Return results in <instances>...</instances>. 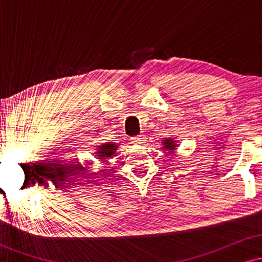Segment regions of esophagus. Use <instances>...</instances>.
Wrapping results in <instances>:
<instances>
[{"label": "esophagus", "instance_id": "esophagus-1", "mask_svg": "<svg viewBox=\"0 0 262 262\" xmlns=\"http://www.w3.org/2000/svg\"><path fill=\"white\" fill-rule=\"evenodd\" d=\"M132 141H133L134 144H143L144 141H145V137H144L143 134H140V135H137V137L132 138Z\"/></svg>", "mask_w": 262, "mask_h": 262}]
</instances>
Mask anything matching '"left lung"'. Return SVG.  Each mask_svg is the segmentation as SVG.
Here are the masks:
<instances>
[{"mask_svg":"<svg viewBox=\"0 0 262 262\" xmlns=\"http://www.w3.org/2000/svg\"><path fill=\"white\" fill-rule=\"evenodd\" d=\"M164 144H165V146H164L165 149H170V150H173V149L176 148V144H173L172 139H165Z\"/></svg>","mask_w":262,"mask_h":262,"instance_id":"1","label":"left lung"}]
</instances>
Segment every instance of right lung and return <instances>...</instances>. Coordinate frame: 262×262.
<instances>
[{"instance_id":"1","label":"right lung","mask_w":262,"mask_h":262,"mask_svg":"<svg viewBox=\"0 0 262 262\" xmlns=\"http://www.w3.org/2000/svg\"><path fill=\"white\" fill-rule=\"evenodd\" d=\"M100 149H97V154L100 158L98 159H102V160H106V159H110L112 158V156L116 154V150H117V145L116 144H112V143H107V144H103V145H100L98 146ZM77 170L80 171H83V170H87L86 166H83L81 162L77 164Z\"/></svg>"}]
</instances>
